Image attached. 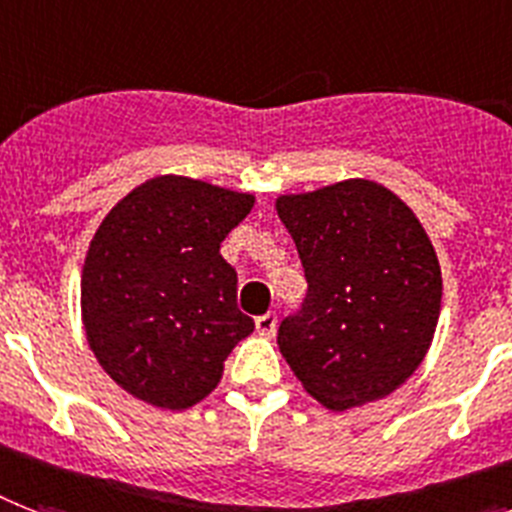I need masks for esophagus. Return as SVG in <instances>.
<instances>
[{
    "mask_svg": "<svg viewBox=\"0 0 512 512\" xmlns=\"http://www.w3.org/2000/svg\"><path fill=\"white\" fill-rule=\"evenodd\" d=\"M276 323H278V315H276V313H265V315H257V318H255V328H257V334H263V336H273V334H276Z\"/></svg>",
    "mask_w": 512,
    "mask_h": 512,
    "instance_id": "obj_1",
    "label": "esophagus"
}]
</instances>
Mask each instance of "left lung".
I'll use <instances>...</instances> for the list:
<instances>
[{
  "mask_svg": "<svg viewBox=\"0 0 512 512\" xmlns=\"http://www.w3.org/2000/svg\"><path fill=\"white\" fill-rule=\"evenodd\" d=\"M307 294L278 326L294 376L331 410L394 392L421 365L442 273L413 210L384 186L342 181L276 202Z\"/></svg>",
  "mask_w": 512,
  "mask_h": 512,
  "instance_id": "obj_1",
  "label": "left lung"
}]
</instances>
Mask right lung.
I'll use <instances>...</instances> for the list:
<instances>
[{
    "instance_id": "1",
    "label": "right lung",
    "mask_w": 512,
    "mask_h": 512,
    "mask_svg": "<svg viewBox=\"0 0 512 512\" xmlns=\"http://www.w3.org/2000/svg\"><path fill=\"white\" fill-rule=\"evenodd\" d=\"M252 205L249 194L162 176L102 220L83 265V326L128 394L165 410L197 405L255 331L236 307V270L220 257Z\"/></svg>"
}]
</instances>
